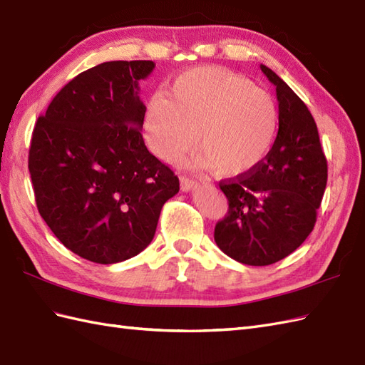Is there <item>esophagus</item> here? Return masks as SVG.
I'll return each mask as SVG.
<instances>
[{
  "mask_svg": "<svg viewBox=\"0 0 365 365\" xmlns=\"http://www.w3.org/2000/svg\"><path fill=\"white\" fill-rule=\"evenodd\" d=\"M199 188V183L192 180V179H188V177H182V190L183 191H191V190H195Z\"/></svg>",
  "mask_w": 365,
  "mask_h": 365,
  "instance_id": "34e87169",
  "label": "esophagus"
}]
</instances>
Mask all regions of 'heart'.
<instances>
[{
    "mask_svg": "<svg viewBox=\"0 0 365 365\" xmlns=\"http://www.w3.org/2000/svg\"><path fill=\"white\" fill-rule=\"evenodd\" d=\"M279 128L269 93L227 69L202 66L179 73L166 97L153 96L143 112L151 151L173 160L195 140L202 149L188 165L214 168L219 177L244 175L264 160Z\"/></svg>",
    "mask_w": 365,
    "mask_h": 365,
    "instance_id": "1",
    "label": "heart"
}]
</instances>
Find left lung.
<instances>
[{"label": "left lung", "instance_id": "8db88e82", "mask_svg": "<svg viewBox=\"0 0 365 365\" xmlns=\"http://www.w3.org/2000/svg\"><path fill=\"white\" fill-rule=\"evenodd\" d=\"M276 86L279 130L253 171L222 180L227 216L216 223L217 247L240 264L264 267L292 255L313 231L327 186V158L305 103L260 64Z\"/></svg>", "mask_w": 365, "mask_h": 365}]
</instances>
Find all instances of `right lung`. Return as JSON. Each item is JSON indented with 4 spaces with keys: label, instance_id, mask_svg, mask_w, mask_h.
I'll return each mask as SVG.
<instances>
[{
    "label": "right lung",
    "instance_id": "add662e5",
    "mask_svg": "<svg viewBox=\"0 0 365 365\" xmlns=\"http://www.w3.org/2000/svg\"><path fill=\"white\" fill-rule=\"evenodd\" d=\"M149 60L108 61L72 78L40 115L29 148L36 208L61 244L96 264L137 256L154 239L179 177L148 151L138 80Z\"/></svg>",
    "mask_w": 365,
    "mask_h": 365
}]
</instances>
